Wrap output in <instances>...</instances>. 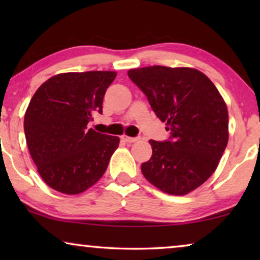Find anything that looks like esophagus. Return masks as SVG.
<instances>
[{
    "label": "esophagus",
    "instance_id": "esophagus-1",
    "mask_svg": "<svg viewBox=\"0 0 260 260\" xmlns=\"http://www.w3.org/2000/svg\"><path fill=\"white\" fill-rule=\"evenodd\" d=\"M122 140L124 142H126V143H134V142L138 141V140H140V138H138V137H129V136H126V135H123Z\"/></svg>",
    "mask_w": 260,
    "mask_h": 260
}]
</instances>
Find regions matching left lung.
Masks as SVG:
<instances>
[{
    "label": "left lung",
    "mask_w": 260,
    "mask_h": 260,
    "mask_svg": "<svg viewBox=\"0 0 260 260\" xmlns=\"http://www.w3.org/2000/svg\"><path fill=\"white\" fill-rule=\"evenodd\" d=\"M127 76L170 135L149 141L152 155L141 166L144 177L172 195L197 189L214 173L229 142V112L218 88L188 67L149 66Z\"/></svg>",
    "instance_id": "obj_1"
}]
</instances>
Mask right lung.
Instances as JSON below:
<instances>
[{
	"label": "right lung",
	"mask_w": 260,
	"mask_h": 260,
	"mask_svg": "<svg viewBox=\"0 0 260 260\" xmlns=\"http://www.w3.org/2000/svg\"><path fill=\"white\" fill-rule=\"evenodd\" d=\"M111 71L61 73L35 92L24 115V135L42 180L63 194H79L104 175L119 138L88 129L103 112Z\"/></svg>",
	"instance_id": "obj_1"
}]
</instances>
